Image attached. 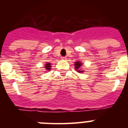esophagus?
<instances>
[{"instance_id":"obj_1","label":"esophagus","mask_w":128,"mask_h":128,"mask_svg":"<svg viewBox=\"0 0 128 128\" xmlns=\"http://www.w3.org/2000/svg\"><path fill=\"white\" fill-rule=\"evenodd\" d=\"M62 60H66V58H65V57H62Z\"/></svg>"}]
</instances>
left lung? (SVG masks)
I'll return each mask as SVG.
<instances>
[{
    "label": "left lung",
    "instance_id": "1",
    "mask_svg": "<svg viewBox=\"0 0 128 128\" xmlns=\"http://www.w3.org/2000/svg\"><path fill=\"white\" fill-rule=\"evenodd\" d=\"M82 63L81 62H76L74 63V66H75L76 70H77V72H79V73H82L84 72L83 70L81 69V66H82Z\"/></svg>",
    "mask_w": 128,
    "mask_h": 128
}]
</instances>
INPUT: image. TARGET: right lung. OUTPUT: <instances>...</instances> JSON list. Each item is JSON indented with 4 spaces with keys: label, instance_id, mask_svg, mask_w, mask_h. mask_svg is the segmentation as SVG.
I'll use <instances>...</instances> for the list:
<instances>
[{
    "label": "right lung",
    "instance_id": "right-lung-1",
    "mask_svg": "<svg viewBox=\"0 0 128 128\" xmlns=\"http://www.w3.org/2000/svg\"><path fill=\"white\" fill-rule=\"evenodd\" d=\"M45 68H46V71H49L51 69V64L50 63H47L45 65Z\"/></svg>",
    "mask_w": 128,
    "mask_h": 128
}]
</instances>
